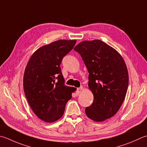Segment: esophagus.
Masks as SVG:
<instances>
[{
	"label": "esophagus",
	"mask_w": 147,
	"mask_h": 147,
	"mask_svg": "<svg viewBox=\"0 0 147 147\" xmlns=\"http://www.w3.org/2000/svg\"><path fill=\"white\" fill-rule=\"evenodd\" d=\"M82 89H83V87H80V88H78L76 91V95H79L80 93H81Z\"/></svg>",
	"instance_id": "1"
}]
</instances>
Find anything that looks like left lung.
<instances>
[{
    "label": "left lung",
    "instance_id": "8db88e82",
    "mask_svg": "<svg viewBox=\"0 0 147 147\" xmlns=\"http://www.w3.org/2000/svg\"><path fill=\"white\" fill-rule=\"evenodd\" d=\"M74 50L87 68L94 101L85 108L89 119L102 122L114 116L124 100L129 85L127 66L120 54L100 40L84 41Z\"/></svg>",
    "mask_w": 147,
    "mask_h": 147
}]
</instances>
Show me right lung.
<instances>
[{"instance_id": "obj_1", "label": "right lung", "mask_w": 147, "mask_h": 147, "mask_svg": "<svg viewBox=\"0 0 147 147\" xmlns=\"http://www.w3.org/2000/svg\"><path fill=\"white\" fill-rule=\"evenodd\" d=\"M76 40H59L39 48L31 56L24 75V90L34 113L47 122L64 114L73 87L64 85L60 64ZM75 90V89H74Z\"/></svg>"}]
</instances>
